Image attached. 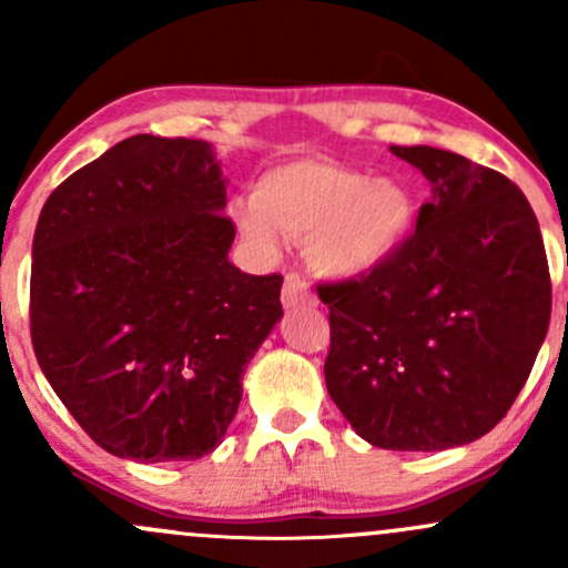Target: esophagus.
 Segmentation results:
<instances>
[{"instance_id":"esophagus-1","label":"esophagus","mask_w":568,"mask_h":568,"mask_svg":"<svg viewBox=\"0 0 568 568\" xmlns=\"http://www.w3.org/2000/svg\"><path fill=\"white\" fill-rule=\"evenodd\" d=\"M315 296H312L310 283L298 275V272H288L283 283V306L285 310H296V306H312Z\"/></svg>"}]
</instances>
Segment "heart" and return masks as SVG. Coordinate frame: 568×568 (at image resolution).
I'll use <instances>...</instances> for the list:
<instances>
[{
	"label": "heart",
	"mask_w": 568,
	"mask_h": 568,
	"mask_svg": "<svg viewBox=\"0 0 568 568\" xmlns=\"http://www.w3.org/2000/svg\"><path fill=\"white\" fill-rule=\"evenodd\" d=\"M240 232L275 251L280 232L304 237L310 264L325 277L361 280L393 264L416 230L414 192L395 179L334 160H293L258 175L253 200L234 205Z\"/></svg>",
	"instance_id": "1"
}]
</instances>
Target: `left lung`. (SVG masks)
Masks as SVG:
<instances>
[{"instance_id":"1","label":"left lung","mask_w":568,"mask_h":568,"mask_svg":"<svg viewBox=\"0 0 568 568\" xmlns=\"http://www.w3.org/2000/svg\"><path fill=\"white\" fill-rule=\"evenodd\" d=\"M433 184L416 232L376 275L321 283L325 387L371 446L478 440L529 379L550 325L537 216L510 179L433 146H389Z\"/></svg>"}]
</instances>
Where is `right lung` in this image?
Listing matches in <instances>:
<instances>
[{
	"mask_svg": "<svg viewBox=\"0 0 568 568\" xmlns=\"http://www.w3.org/2000/svg\"><path fill=\"white\" fill-rule=\"evenodd\" d=\"M226 181L207 141L130 135L71 173L31 245V344L98 446L211 454L251 357L283 317L280 275L230 262Z\"/></svg>",
	"mask_w": 568,
	"mask_h": 568,
	"instance_id": "add662e5",
	"label": "right lung"
}]
</instances>
